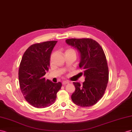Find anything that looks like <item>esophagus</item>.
<instances>
[{
  "label": "esophagus",
  "mask_w": 132,
  "mask_h": 132,
  "mask_svg": "<svg viewBox=\"0 0 132 132\" xmlns=\"http://www.w3.org/2000/svg\"><path fill=\"white\" fill-rule=\"evenodd\" d=\"M69 84V82L68 81H64L62 82V85H66V84Z\"/></svg>",
  "instance_id": "1"
}]
</instances>
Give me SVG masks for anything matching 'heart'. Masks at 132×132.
I'll return each mask as SVG.
<instances>
[{"instance_id": "obj_1", "label": "heart", "mask_w": 132, "mask_h": 132, "mask_svg": "<svg viewBox=\"0 0 132 132\" xmlns=\"http://www.w3.org/2000/svg\"><path fill=\"white\" fill-rule=\"evenodd\" d=\"M68 54H76V52L72 48H68L65 51V55Z\"/></svg>"}]
</instances>
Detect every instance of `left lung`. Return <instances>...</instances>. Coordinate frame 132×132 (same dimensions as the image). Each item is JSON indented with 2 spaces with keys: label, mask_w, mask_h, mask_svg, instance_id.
<instances>
[{
  "label": "left lung",
  "mask_w": 132,
  "mask_h": 132,
  "mask_svg": "<svg viewBox=\"0 0 132 132\" xmlns=\"http://www.w3.org/2000/svg\"><path fill=\"white\" fill-rule=\"evenodd\" d=\"M66 43L80 53L79 67L85 77L82 85L73 82L76 89L71 99L78 106H92L103 97L107 86L109 72L106 55L100 45L91 39H70Z\"/></svg>",
  "instance_id": "8db88e82"
}]
</instances>
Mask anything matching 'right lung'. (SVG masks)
<instances>
[{"instance_id": "1", "label": "right lung", "mask_w": 132, "mask_h": 132, "mask_svg": "<svg viewBox=\"0 0 132 132\" xmlns=\"http://www.w3.org/2000/svg\"><path fill=\"white\" fill-rule=\"evenodd\" d=\"M57 41L35 44L29 47L22 56L19 69L21 91L26 101L36 108L49 107L61 89V82L45 80L48 71L51 52Z\"/></svg>"}]
</instances>
